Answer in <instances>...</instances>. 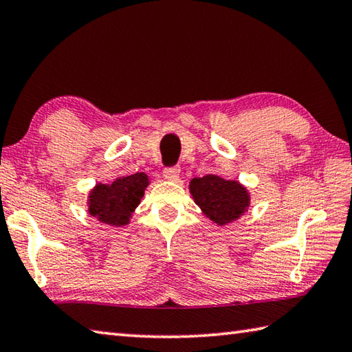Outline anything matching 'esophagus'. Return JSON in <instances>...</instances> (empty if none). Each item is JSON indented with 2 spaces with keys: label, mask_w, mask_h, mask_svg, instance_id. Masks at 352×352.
Listing matches in <instances>:
<instances>
[{
  "label": "esophagus",
  "mask_w": 352,
  "mask_h": 352,
  "mask_svg": "<svg viewBox=\"0 0 352 352\" xmlns=\"http://www.w3.org/2000/svg\"><path fill=\"white\" fill-rule=\"evenodd\" d=\"M180 166H170V168H164L163 175L166 180H177L178 175H180Z\"/></svg>",
  "instance_id": "34e87169"
}]
</instances>
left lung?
I'll return each mask as SVG.
<instances>
[{"label": "left lung", "instance_id": "left-lung-1", "mask_svg": "<svg viewBox=\"0 0 352 352\" xmlns=\"http://www.w3.org/2000/svg\"><path fill=\"white\" fill-rule=\"evenodd\" d=\"M189 190L201 212L219 226L239 220L251 201L248 189L243 184L212 174L192 178Z\"/></svg>", "mask_w": 352, "mask_h": 352}]
</instances>
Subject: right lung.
Here are the masks:
<instances>
[{
    "label": "right lung",
    "instance_id": "1",
    "mask_svg": "<svg viewBox=\"0 0 352 352\" xmlns=\"http://www.w3.org/2000/svg\"><path fill=\"white\" fill-rule=\"evenodd\" d=\"M148 186L149 178L144 172L118 177L111 184L100 183L89 194V214L106 225L124 226Z\"/></svg>",
    "mask_w": 352,
    "mask_h": 352
}]
</instances>
